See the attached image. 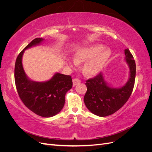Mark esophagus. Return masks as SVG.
I'll return each instance as SVG.
<instances>
[{
    "mask_svg": "<svg viewBox=\"0 0 152 152\" xmlns=\"http://www.w3.org/2000/svg\"><path fill=\"white\" fill-rule=\"evenodd\" d=\"M80 80L78 79H73V86H75L76 85H77L78 84H80Z\"/></svg>",
    "mask_w": 152,
    "mask_h": 152,
    "instance_id": "34e87169",
    "label": "esophagus"
}]
</instances>
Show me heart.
Returning a JSON list of instances; mask_svg holds the SVG:
<instances>
[{"label": "heart", "mask_w": 152, "mask_h": 152, "mask_svg": "<svg viewBox=\"0 0 152 152\" xmlns=\"http://www.w3.org/2000/svg\"><path fill=\"white\" fill-rule=\"evenodd\" d=\"M111 50L103 48L102 44H94L80 49L75 53L74 59H68L67 63L72 70H74L79 65L85 63L82 71L87 77H93L99 73L108 61Z\"/></svg>", "instance_id": "obj_1"}]
</instances>
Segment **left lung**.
<instances>
[{
	"label": "left lung",
	"mask_w": 152,
	"mask_h": 152,
	"mask_svg": "<svg viewBox=\"0 0 152 152\" xmlns=\"http://www.w3.org/2000/svg\"><path fill=\"white\" fill-rule=\"evenodd\" d=\"M124 54L129 68V77L125 85L118 88L111 87L104 80L102 73L86 81L84 101L87 109L96 115L106 117L114 113L130 97L135 82L136 63L129 50H124Z\"/></svg>",
	"instance_id": "8db88e82"
}]
</instances>
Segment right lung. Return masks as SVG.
<instances>
[{
    "label": "right lung",
    "mask_w": 152,
    "mask_h": 152,
    "mask_svg": "<svg viewBox=\"0 0 152 152\" xmlns=\"http://www.w3.org/2000/svg\"><path fill=\"white\" fill-rule=\"evenodd\" d=\"M36 38L18 55L15 68V80L20 99L31 111L42 117H51L61 111L65 102V94L72 89V80L70 75L56 73L50 80L35 82L30 80L24 71L22 57L25 50L44 41Z\"/></svg>",
    "instance_id": "right-lung-1"
}]
</instances>
